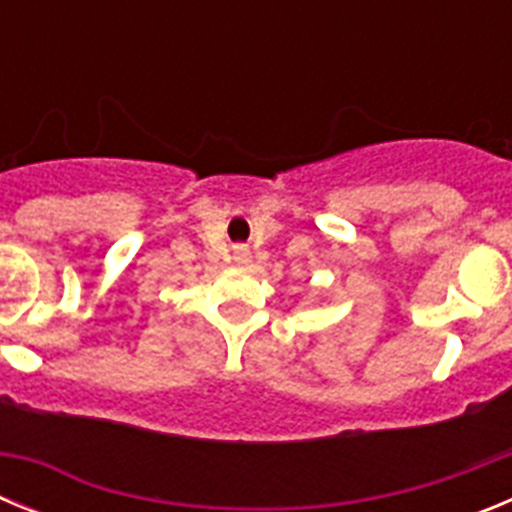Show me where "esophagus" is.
<instances>
[{"instance_id":"34e87169","label":"esophagus","mask_w":512,"mask_h":512,"mask_svg":"<svg viewBox=\"0 0 512 512\" xmlns=\"http://www.w3.org/2000/svg\"><path fill=\"white\" fill-rule=\"evenodd\" d=\"M246 256H248V253H246V248H241V251H238V259H241V261H246Z\"/></svg>"}]
</instances>
